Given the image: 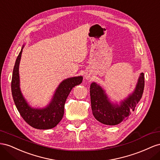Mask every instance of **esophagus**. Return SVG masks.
<instances>
[{"label": "esophagus", "mask_w": 160, "mask_h": 160, "mask_svg": "<svg viewBox=\"0 0 160 160\" xmlns=\"http://www.w3.org/2000/svg\"><path fill=\"white\" fill-rule=\"evenodd\" d=\"M85 77H86V79H89V78H90V76H88V75H86V76H85Z\"/></svg>", "instance_id": "1"}]
</instances>
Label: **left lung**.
<instances>
[{"mask_svg": "<svg viewBox=\"0 0 160 160\" xmlns=\"http://www.w3.org/2000/svg\"><path fill=\"white\" fill-rule=\"evenodd\" d=\"M145 86L144 74L141 73L134 92L121 105L111 104L104 91L100 86L93 82L90 86L91 107L94 117L98 121L107 125H116L127 120L134 111L142 97Z\"/></svg>", "mask_w": 160, "mask_h": 160, "instance_id": "left-lung-1", "label": "left lung"}]
</instances>
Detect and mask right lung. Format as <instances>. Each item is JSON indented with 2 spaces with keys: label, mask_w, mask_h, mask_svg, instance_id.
I'll use <instances>...</instances> for the list:
<instances>
[{
  "label": "right lung",
  "mask_w": 160,
  "mask_h": 160,
  "mask_svg": "<svg viewBox=\"0 0 160 160\" xmlns=\"http://www.w3.org/2000/svg\"><path fill=\"white\" fill-rule=\"evenodd\" d=\"M22 50L18 56L13 68L11 91L13 100L22 118L33 128L49 129L56 127L63 116L66 100L72 89L82 82V77L78 76L63 80L59 86L52 101L43 109L32 108L22 96L19 87V66Z\"/></svg>",
  "instance_id": "obj_1"
}]
</instances>
